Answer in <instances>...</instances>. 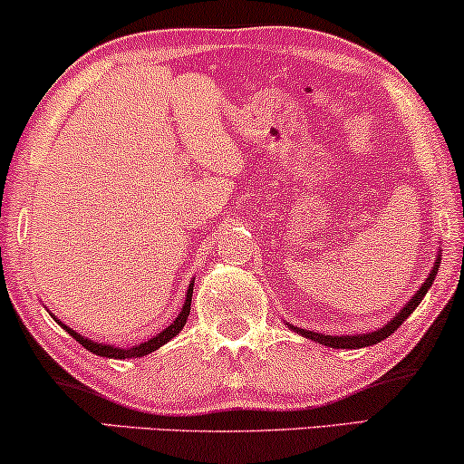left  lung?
<instances>
[{"label": "left lung", "instance_id": "8db88e82", "mask_svg": "<svg viewBox=\"0 0 464 464\" xmlns=\"http://www.w3.org/2000/svg\"><path fill=\"white\" fill-rule=\"evenodd\" d=\"M439 264H440V255H439V259H437V266H434V270L430 272V276L426 278V283H423V285L420 287V292L412 295L411 303L406 304L404 309H401L400 314L395 315L393 320L387 324V326H382L381 331H373V333H367V334H345V337H333V334H320V333H314V331H304V328H294V326L292 328H294V331H298L300 334H304V337H309L311 342L328 345V348H350V350H356V348H365V345L381 343L382 339H387L393 331H398L401 324H404L406 317H409L412 311H415V306L421 303L423 295H426L428 289L432 287V281H434V276H437Z\"/></svg>", "mask_w": 464, "mask_h": 464}]
</instances>
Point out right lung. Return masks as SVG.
I'll list each match as a JSON object with an SVG mask.
<instances>
[{"label": "right lung", "instance_id": "add662e5", "mask_svg": "<svg viewBox=\"0 0 464 464\" xmlns=\"http://www.w3.org/2000/svg\"><path fill=\"white\" fill-rule=\"evenodd\" d=\"M192 289H194V283H189V289H188V295H186V304H183L181 314L177 315V320L172 322L169 328H164V331H161L160 334H155V337L149 339V342H144V343H140V345H133V348H127V350L114 348V345H108V343L91 342V339H83L80 333H75V331H72V328L64 326V324L60 322V320H55V322H58L60 326H63L64 331L69 333L72 339H75V342H80V343L83 345V348L91 350L92 354L105 356V359H138V356H144V354L155 353V350L161 348V345H164L166 342H170V339L175 337V334H179V331H181L183 324H186L188 315H189V306H192Z\"/></svg>", "mask_w": 464, "mask_h": 464}]
</instances>
